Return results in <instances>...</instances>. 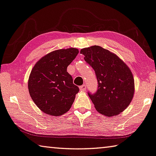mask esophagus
Listing matches in <instances>:
<instances>
[{
	"label": "esophagus",
	"mask_w": 156,
	"mask_h": 156,
	"mask_svg": "<svg viewBox=\"0 0 156 156\" xmlns=\"http://www.w3.org/2000/svg\"><path fill=\"white\" fill-rule=\"evenodd\" d=\"M80 90H81V91H85L86 90V86L85 85V84H83V85L80 86Z\"/></svg>",
	"instance_id": "obj_1"
}]
</instances>
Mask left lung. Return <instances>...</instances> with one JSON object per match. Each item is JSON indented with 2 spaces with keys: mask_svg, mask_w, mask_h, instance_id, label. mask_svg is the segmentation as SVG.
Here are the masks:
<instances>
[{
  "mask_svg": "<svg viewBox=\"0 0 156 156\" xmlns=\"http://www.w3.org/2000/svg\"><path fill=\"white\" fill-rule=\"evenodd\" d=\"M80 53L94 69L98 81L97 93H88L95 109L106 117L123 112L135 93L133 76L128 66L115 53L98 45L83 48Z\"/></svg>",
  "mask_w": 156,
  "mask_h": 156,
  "instance_id": "8db88e82",
  "label": "left lung"
}]
</instances>
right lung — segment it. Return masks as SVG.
Masks as SVG:
<instances>
[{"label": "right lung", "mask_w": 156, "mask_h": 156, "mask_svg": "<svg viewBox=\"0 0 156 156\" xmlns=\"http://www.w3.org/2000/svg\"><path fill=\"white\" fill-rule=\"evenodd\" d=\"M79 50L75 48L52 51L43 56L32 69L28 90L33 101L43 113L60 116L70 110L79 92L67 67Z\"/></svg>", "instance_id": "1"}]
</instances>
